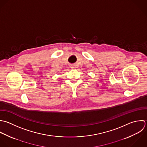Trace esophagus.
<instances>
[{
	"mask_svg": "<svg viewBox=\"0 0 147 147\" xmlns=\"http://www.w3.org/2000/svg\"><path fill=\"white\" fill-rule=\"evenodd\" d=\"M76 65H74V64H73V65H71V68L72 69H76Z\"/></svg>",
	"mask_w": 147,
	"mask_h": 147,
	"instance_id": "34e87169",
	"label": "esophagus"
}]
</instances>
